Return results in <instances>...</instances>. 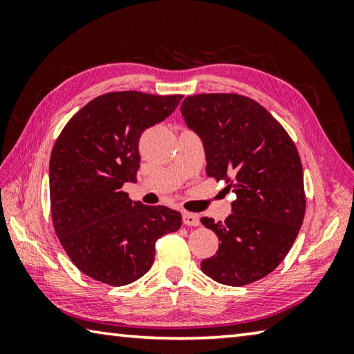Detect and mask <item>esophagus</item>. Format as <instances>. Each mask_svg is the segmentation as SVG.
<instances>
[{
	"instance_id": "esophagus-1",
	"label": "esophagus",
	"mask_w": 354,
	"mask_h": 354,
	"mask_svg": "<svg viewBox=\"0 0 354 354\" xmlns=\"http://www.w3.org/2000/svg\"><path fill=\"white\" fill-rule=\"evenodd\" d=\"M183 223L185 226H198L200 225V217L196 214L184 212L183 214Z\"/></svg>"
}]
</instances>
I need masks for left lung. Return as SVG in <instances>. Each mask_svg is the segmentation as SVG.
<instances>
[{
  "instance_id": "obj_1",
  "label": "left lung",
  "mask_w": 354,
  "mask_h": 354,
  "mask_svg": "<svg viewBox=\"0 0 354 354\" xmlns=\"http://www.w3.org/2000/svg\"><path fill=\"white\" fill-rule=\"evenodd\" d=\"M181 113L203 140L207 176L236 194L225 221L201 218L220 241L201 270L220 284L254 283L283 262L303 225L306 196L295 143L266 107L243 95H194Z\"/></svg>"
}]
</instances>
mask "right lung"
Returning a JSON list of instances; mask_svg holds the SVG:
<instances>
[{"label":"right lung","mask_w":354,"mask_h":354,"mask_svg":"<svg viewBox=\"0 0 354 354\" xmlns=\"http://www.w3.org/2000/svg\"><path fill=\"white\" fill-rule=\"evenodd\" d=\"M181 100L136 91L100 95L56 139L50 158L53 226L71 262L95 281L134 283L151 268L156 241L181 226L179 212L145 206L122 190L137 181L142 133Z\"/></svg>","instance_id":"obj_1"}]
</instances>
